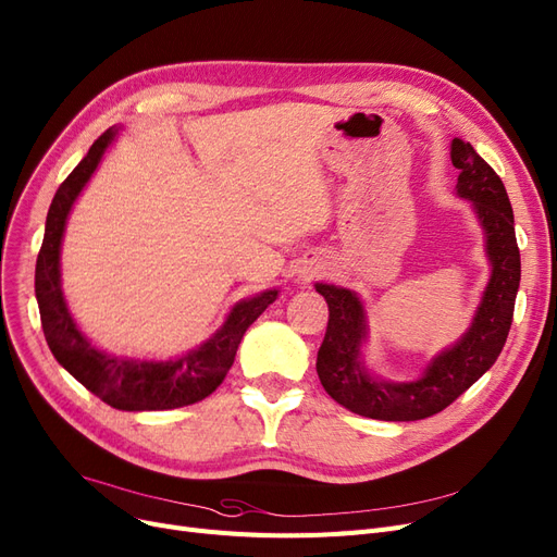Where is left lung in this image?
<instances>
[{"label":"left lung","mask_w":557,"mask_h":557,"mask_svg":"<svg viewBox=\"0 0 557 557\" xmlns=\"http://www.w3.org/2000/svg\"><path fill=\"white\" fill-rule=\"evenodd\" d=\"M453 164L459 169L457 196L471 201L484 231L492 276L469 331L436 354L413 382L372 376L361 361L368 320L361 299L347 287L315 283L329 304V324L318 351V376L324 391L345 409L374 420H422L453 405L492 368L503 351L515 315L521 281V256L505 185L471 144L453 139Z\"/></svg>","instance_id":"obj_1"}]
</instances>
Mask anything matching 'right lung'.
<instances>
[{
	"label": "right lung",
	"instance_id": "obj_1",
	"mask_svg": "<svg viewBox=\"0 0 557 557\" xmlns=\"http://www.w3.org/2000/svg\"><path fill=\"white\" fill-rule=\"evenodd\" d=\"M116 127L94 141L84 160L65 177L57 189L48 210L46 237L36 260V299L40 324L54 359L69 370L75 380L98 395L102 403L121 411H162L201 403L224 382L231 370L239 341L262 310L276 301L278 290H264L251 299L233 306L224 326L210 341L191 349L181 359L171 361H135L119 359L100 351L77 329L61 293V239L65 221L77 196L91 181L104 150L116 139Z\"/></svg>",
	"mask_w": 557,
	"mask_h": 557
}]
</instances>
